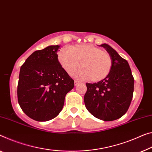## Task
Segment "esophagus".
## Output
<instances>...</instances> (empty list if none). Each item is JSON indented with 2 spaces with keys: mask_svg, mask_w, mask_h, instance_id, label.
Returning <instances> with one entry per match:
<instances>
[{
  "mask_svg": "<svg viewBox=\"0 0 152 152\" xmlns=\"http://www.w3.org/2000/svg\"><path fill=\"white\" fill-rule=\"evenodd\" d=\"M79 83H81V81H77V80H75V85L77 86L78 84H79Z\"/></svg>",
  "mask_w": 152,
  "mask_h": 152,
  "instance_id": "obj_1",
  "label": "esophagus"
}]
</instances>
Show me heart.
Wrapping results in <instances>:
<instances>
[{"instance_id":"obj_1","label":"heart","mask_w":152,"mask_h":152,"mask_svg":"<svg viewBox=\"0 0 152 152\" xmlns=\"http://www.w3.org/2000/svg\"><path fill=\"white\" fill-rule=\"evenodd\" d=\"M62 69L73 75L79 67L82 68L77 75L81 79L99 81L110 73L113 61L111 55L105 51L88 44H81L71 48H64L58 55Z\"/></svg>"}]
</instances>
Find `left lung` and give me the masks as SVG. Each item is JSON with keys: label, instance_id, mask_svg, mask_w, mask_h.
<instances>
[{"label": "left lung", "instance_id": "1", "mask_svg": "<svg viewBox=\"0 0 152 152\" xmlns=\"http://www.w3.org/2000/svg\"><path fill=\"white\" fill-rule=\"evenodd\" d=\"M112 58V68L105 78L86 83L84 96L86 109L95 118L104 121L120 118L129 108L134 91V77L129 64L107 44L100 45Z\"/></svg>", "mask_w": 152, "mask_h": 152}]
</instances>
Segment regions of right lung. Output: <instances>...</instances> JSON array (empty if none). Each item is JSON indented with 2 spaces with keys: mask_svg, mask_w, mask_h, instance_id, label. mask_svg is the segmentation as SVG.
I'll return each instance as SVG.
<instances>
[{
  "mask_svg": "<svg viewBox=\"0 0 152 152\" xmlns=\"http://www.w3.org/2000/svg\"><path fill=\"white\" fill-rule=\"evenodd\" d=\"M59 45L37 50L20 68L18 100L32 120L45 122L56 118L64 106L65 96L74 88V80L58 62Z\"/></svg>",
  "mask_w": 152,
  "mask_h": 152,
  "instance_id": "1",
  "label": "right lung"
}]
</instances>
